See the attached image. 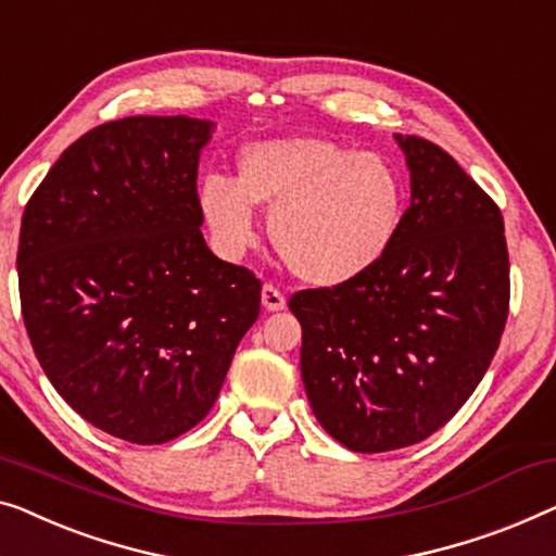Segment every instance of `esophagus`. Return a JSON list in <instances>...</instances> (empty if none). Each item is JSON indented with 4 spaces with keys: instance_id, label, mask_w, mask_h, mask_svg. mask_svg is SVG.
<instances>
[{
    "instance_id": "obj_1",
    "label": "esophagus",
    "mask_w": 556,
    "mask_h": 556,
    "mask_svg": "<svg viewBox=\"0 0 556 556\" xmlns=\"http://www.w3.org/2000/svg\"><path fill=\"white\" fill-rule=\"evenodd\" d=\"M261 303H263V308L268 311V313L283 311V308H286V295L280 293L276 286L265 283V286H263V291H261Z\"/></svg>"
}]
</instances>
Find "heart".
<instances>
[{
    "label": "heart",
    "instance_id": "obj_1",
    "mask_svg": "<svg viewBox=\"0 0 556 556\" xmlns=\"http://www.w3.org/2000/svg\"><path fill=\"white\" fill-rule=\"evenodd\" d=\"M255 207L270 213V240L311 286L361 278L389 251L404 215V182L378 152H353L316 135L261 140L238 157L236 182L211 175L198 211L223 255L253 245Z\"/></svg>",
    "mask_w": 556,
    "mask_h": 556
}]
</instances>
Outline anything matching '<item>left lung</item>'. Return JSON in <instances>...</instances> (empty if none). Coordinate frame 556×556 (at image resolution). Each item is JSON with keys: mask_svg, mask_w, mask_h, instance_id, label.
Instances as JSON below:
<instances>
[{"mask_svg": "<svg viewBox=\"0 0 556 556\" xmlns=\"http://www.w3.org/2000/svg\"><path fill=\"white\" fill-rule=\"evenodd\" d=\"M412 205L381 261L301 291V376L318 424L351 452L418 444L466 404L509 313V253L492 198L429 140L393 135Z\"/></svg>", "mask_w": 556, "mask_h": 556, "instance_id": "left-lung-1", "label": "left lung"}]
</instances>
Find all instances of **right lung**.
Listing matches in <instances>:
<instances>
[{
    "instance_id": "right-lung-1",
    "label": "right lung",
    "mask_w": 556,
    "mask_h": 556,
    "mask_svg": "<svg viewBox=\"0 0 556 556\" xmlns=\"http://www.w3.org/2000/svg\"><path fill=\"white\" fill-rule=\"evenodd\" d=\"M213 132L188 115L100 125L24 207L20 298L39 366L85 421L130 444L203 421L261 313V280L200 232Z\"/></svg>"
}]
</instances>
